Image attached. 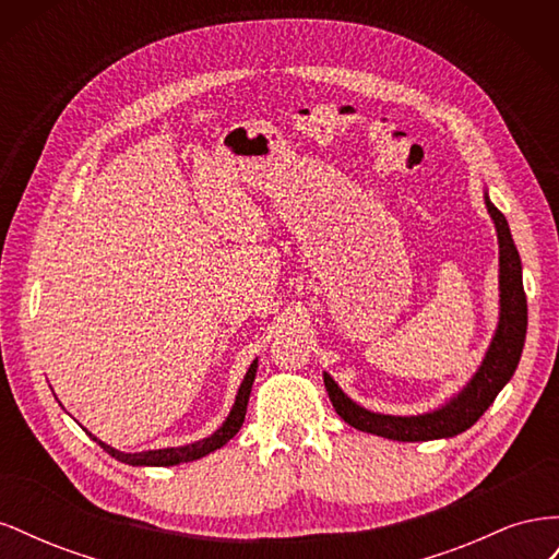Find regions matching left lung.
<instances>
[{
  "mask_svg": "<svg viewBox=\"0 0 559 559\" xmlns=\"http://www.w3.org/2000/svg\"><path fill=\"white\" fill-rule=\"evenodd\" d=\"M485 205L492 216L499 240V324L492 343H489L485 359L460 394L452 396L441 408L425 415H382L370 413L354 403L335 380L324 373V384L335 413L341 415L349 427L389 438V441H436V438H452L476 425L480 415L495 403L497 394L515 373L520 354L527 335V296L522 286V263L511 228L506 216L489 202L485 193Z\"/></svg>",
  "mask_w": 559,
  "mask_h": 559,
  "instance_id": "left-lung-1",
  "label": "left lung"
}]
</instances>
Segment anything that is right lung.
<instances>
[{
  "label": "right lung",
  "mask_w": 559,
  "mask_h": 559,
  "mask_svg": "<svg viewBox=\"0 0 559 559\" xmlns=\"http://www.w3.org/2000/svg\"><path fill=\"white\" fill-rule=\"evenodd\" d=\"M257 368H259V361H253L249 366L247 376H245V380L238 389V396H235L230 415L226 417L224 425L218 427L212 436L202 438V441L181 445V448H163V450H148V452H121V450H116V448H111L103 441H97L93 433H88V436H93V441L103 450H107L114 456V460L130 464V466H175V464H183V462H195V460H200V456H205V454H210L218 448H224L230 441V438L240 431L245 415H247L251 384H253V378H257Z\"/></svg>",
  "instance_id": "right-lung-1"
}]
</instances>
